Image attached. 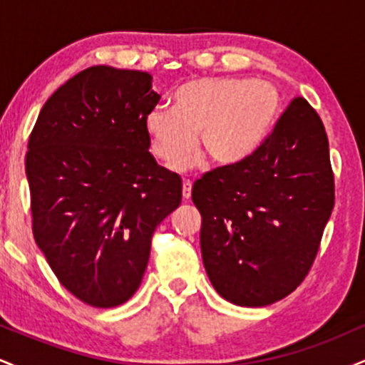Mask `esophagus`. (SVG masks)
<instances>
[{
  "label": "esophagus",
  "instance_id": "obj_1",
  "mask_svg": "<svg viewBox=\"0 0 365 365\" xmlns=\"http://www.w3.org/2000/svg\"><path fill=\"white\" fill-rule=\"evenodd\" d=\"M182 195H183V199H185V200L190 199V195H192V182H188V180H185V182H183Z\"/></svg>",
  "mask_w": 365,
  "mask_h": 365
}]
</instances>
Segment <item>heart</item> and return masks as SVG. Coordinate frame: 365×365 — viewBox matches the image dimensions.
Instances as JSON below:
<instances>
[{"label": "heart", "mask_w": 365, "mask_h": 365, "mask_svg": "<svg viewBox=\"0 0 365 365\" xmlns=\"http://www.w3.org/2000/svg\"><path fill=\"white\" fill-rule=\"evenodd\" d=\"M282 96L273 83L238 77H200L183 83L173 110L154 108L145 116L154 156L165 165L183 161L200 145L217 165L245 161L273 132Z\"/></svg>", "instance_id": "heart-1"}]
</instances>
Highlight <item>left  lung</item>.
I'll list each match as a JSON object with an SVG mask.
<instances>
[{
    "label": "left lung",
    "mask_w": 365,
    "mask_h": 365,
    "mask_svg": "<svg viewBox=\"0 0 365 365\" xmlns=\"http://www.w3.org/2000/svg\"><path fill=\"white\" fill-rule=\"evenodd\" d=\"M200 250L216 292L262 307L295 290L312 267L334 206L324 125L295 98L252 156L207 171L192 188Z\"/></svg>",
    "instance_id": "1"
}]
</instances>
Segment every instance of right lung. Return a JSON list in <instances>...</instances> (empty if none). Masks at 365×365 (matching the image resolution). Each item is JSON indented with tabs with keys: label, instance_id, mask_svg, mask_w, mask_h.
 <instances>
[{
	"label": "right lung",
	"instance_id": "1",
	"mask_svg": "<svg viewBox=\"0 0 365 365\" xmlns=\"http://www.w3.org/2000/svg\"><path fill=\"white\" fill-rule=\"evenodd\" d=\"M153 77L98 65L46 101L25 173L36 244L60 283L92 307L127 302L156 226L182 202V180L149 153Z\"/></svg>",
	"mask_w": 365,
	"mask_h": 365
}]
</instances>
